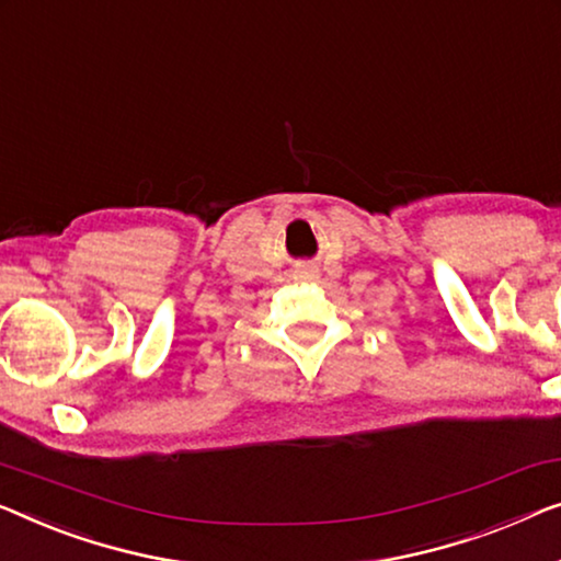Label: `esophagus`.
<instances>
[{"instance_id":"obj_1","label":"esophagus","mask_w":561,"mask_h":561,"mask_svg":"<svg viewBox=\"0 0 561 561\" xmlns=\"http://www.w3.org/2000/svg\"><path fill=\"white\" fill-rule=\"evenodd\" d=\"M300 278H311V273H304V275H300Z\"/></svg>"}]
</instances>
